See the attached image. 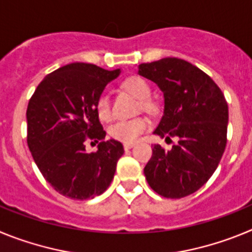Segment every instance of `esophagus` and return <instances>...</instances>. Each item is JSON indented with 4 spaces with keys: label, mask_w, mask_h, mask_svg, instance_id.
I'll use <instances>...</instances> for the list:
<instances>
[{
    "label": "esophagus",
    "mask_w": 252,
    "mask_h": 252,
    "mask_svg": "<svg viewBox=\"0 0 252 252\" xmlns=\"http://www.w3.org/2000/svg\"><path fill=\"white\" fill-rule=\"evenodd\" d=\"M133 145H135L133 142H125V144H124V149H125V150H128V149L132 148Z\"/></svg>",
    "instance_id": "34e87169"
}]
</instances>
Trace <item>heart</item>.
<instances>
[{
	"instance_id": "1",
	"label": "heart",
	"mask_w": 252,
	"mask_h": 252,
	"mask_svg": "<svg viewBox=\"0 0 252 252\" xmlns=\"http://www.w3.org/2000/svg\"><path fill=\"white\" fill-rule=\"evenodd\" d=\"M125 90L140 99V107L142 110H151L153 102L149 99L151 88L148 82L141 77H130L122 83ZM95 112L102 121H110L112 119V108H111L110 97L107 93H102L95 102ZM149 128V121L145 117H136L131 120H120L110 127V136L121 142H135L140 135Z\"/></svg>"
}]
</instances>
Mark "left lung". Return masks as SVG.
<instances>
[{"instance_id": "obj_1", "label": "left lung", "mask_w": 252, "mask_h": 252, "mask_svg": "<svg viewBox=\"0 0 252 252\" xmlns=\"http://www.w3.org/2000/svg\"><path fill=\"white\" fill-rule=\"evenodd\" d=\"M139 74L164 93V115L154 133L178 139L169 151L154 145L144 174L158 194L187 197L208 182L223 155L228 124L224 95L209 75L178 58L140 64Z\"/></svg>"}]
</instances>
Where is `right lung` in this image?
Returning <instances> with one entry per match:
<instances>
[{"label": "right lung", "mask_w": 252, "mask_h": 252, "mask_svg": "<svg viewBox=\"0 0 252 252\" xmlns=\"http://www.w3.org/2000/svg\"><path fill=\"white\" fill-rule=\"evenodd\" d=\"M120 73L94 64H68L46 75L29 101V149L60 194L83 201L102 194L112 182L124 146L113 139L104 141L95 102ZM87 139L99 141V150L87 153Z\"/></svg>", "instance_id": "obj_1"}]
</instances>
